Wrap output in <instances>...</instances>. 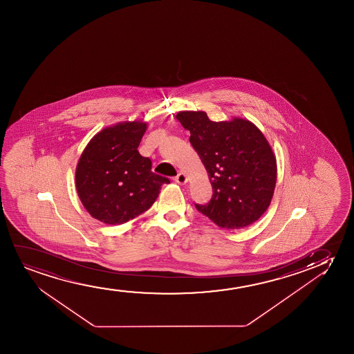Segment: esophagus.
Segmentation results:
<instances>
[{
  "label": "esophagus",
  "mask_w": 354,
  "mask_h": 354,
  "mask_svg": "<svg viewBox=\"0 0 354 354\" xmlns=\"http://www.w3.org/2000/svg\"><path fill=\"white\" fill-rule=\"evenodd\" d=\"M174 181L176 184L184 185L187 183V178H186V175L184 173H179V174L175 176Z\"/></svg>",
  "instance_id": "34e87169"
}]
</instances>
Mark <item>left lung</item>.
I'll use <instances>...</instances> for the list:
<instances>
[{
  "mask_svg": "<svg viewBox=\"0 0 354 354\" xmlns=\"http://www.w3.org/2000/svg\"><path fill=\"white\" fill-rule=\"evenodd\" d=\"M176 118L191 133L213 187L199 213L227 230L255 223L271 203L277 180L276 157L261 131L242 118L213 122L203 111H181Z\"/></svg>",
  "mask_w": 354,
  "mask_h": 354,
  "instance_id": "1",
  "label": "left lung"
}]
</instances>
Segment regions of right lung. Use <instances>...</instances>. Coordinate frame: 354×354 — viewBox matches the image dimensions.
I'll return each instance as SVG.
<instances>
[{
    "label": "right lung",
    "instance_id": "right-lung-1",
    "mask_svg": "<svg viewBox=\"0 0 354 354\" xmlns=\"http://www.w3.org/2000/svg\"><path fill=\"white\" fill-rule=\"evenodd\" d=\"M146 123L124 122L99 131L78 160L76 189L83 207L107 225H121L146 212L170 180L155 174L138 151Z\"/></svg>",
    "mask_w": 354,
    "mask_h": 354
}]
</instances>
